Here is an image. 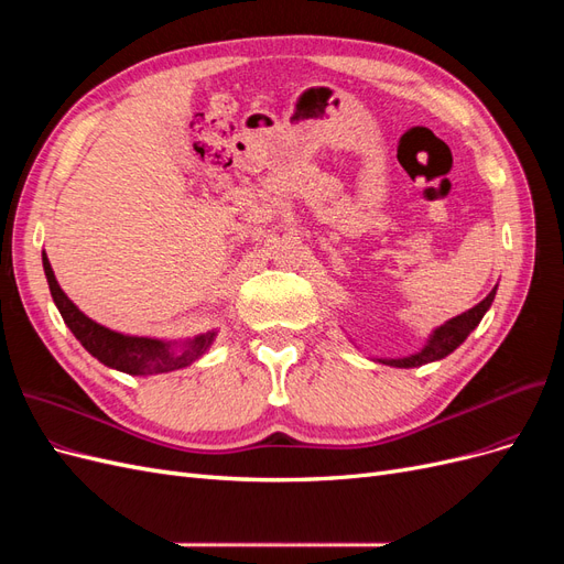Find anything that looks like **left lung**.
Masks as SVG:
<instances>
[{
    "label": "left lung",
    "mask_w": 564,
    "mask_h": 564,
    "mask_svg": "<svg viewBox=\"0 0 564 564\" xmlns=\"http://www.w3.org/2000/svg\"><path fill=\"white\" fill-rule=\"evenodd\" d=\"M494 296H497V286L491 289L489 296L485 301H480L477 305H473L470 311L460 313L456 317H452L449 322L442 324V327H437L429 344H425L419 352L409 355V357H398V360H379L383 365H390V367H402V369H409V367H421V365H429V362H435V360H442V357H447L449 352H454L464 340L468 338V334L480 324V319L485 317V313L489 311V305L494 301Z\"/></svg>",
    "instance_id": "8db88e82"
}]
</instances>
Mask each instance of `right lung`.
Instances as JSON below:
<instances>
[{"label":"right lung","instance_id":"add662e5","mask_svg":"<svg viewBox=\"0 0 564 564\" xmlns=\"http://www.w3.org/2000/svg\"><path fill=\"white\" fill-rule=\"evenodd\" d=\"M42 265H44V275L51 289V296H54L61 317L65 319L67 327H70V332L75 334L79 344L87 348L98 362H104L110 369L131 373V377H152V373H164V371H174V369L193 365L214 344L216 332L199 334L191 340H185V344H172V340L112 332L104 327V324H98L91 317L84 315L77 305L65 296L54 275V268H51L46 259V253H42ZM176 345H181L182 348L176 349Z\"/></svg>","mask_w":564,"mask_h":564}]
</instances>
